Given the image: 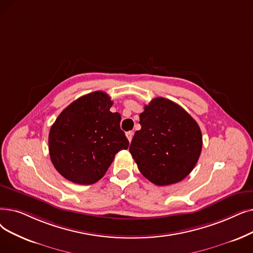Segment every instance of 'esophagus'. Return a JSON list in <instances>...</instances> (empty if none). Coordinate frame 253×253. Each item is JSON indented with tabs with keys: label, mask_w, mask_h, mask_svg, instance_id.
I'll return each mask as SVG.
<instances>
[{
	"label": "esophagus",
	"mask_w": 253,
	"mask_h": 253,
	"mask_svg": "<svg viewBox=\"0 0 253 253\" xmlns=\"http://www.w3.org/2000/svg\"><path fill=\"white\" fill-rule=\"evenodd\" d=\"M126 136L128 138L129 141H131V139H132V136H133V132L132 131H128V132H126Z\"/></svg>",
	"instance_id": "obj_1"
}]
</instances>
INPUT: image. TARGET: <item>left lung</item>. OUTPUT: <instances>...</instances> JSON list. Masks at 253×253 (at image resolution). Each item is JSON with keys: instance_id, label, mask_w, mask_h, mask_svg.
<instances>
[{"instance_id": "obj_1", "label": "left lung", "mask_w": 253, "mask_h": 253, "mask_svg": "<svg viewBox=\"0 0 253 253\" xmlns=\"http://www.w3.org/2000/svg\"><path fill=\"white\" fill-rule=\"evenodd\" d=\"M129 151L139 171L152 183L167 186L185 179L200 158V126L183 107L157 97L145 105Z\"/></svg>"}]
</instances>
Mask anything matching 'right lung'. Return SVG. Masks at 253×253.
Masks as SVG:
<instances>
[{"label":"right lung","mask_w":253,"mask_h":253,"mask_svg":"<svg viewBox=\"0 0 253 253\" xmlns=\"http://www.w3.org/2000/svg\"><path fill=\"white\" fill-rule=\"evenodd\" d=\"M113 101L96 91L73 101L59 115L48 135L53 167L65 179L91 185L105 174L129 141L120 128L121 115L112 113Z\"/></svg>","instance_id":"right-lung-1"}]
</instances>
